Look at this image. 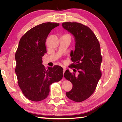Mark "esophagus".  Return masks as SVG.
Segmentation results:
<instances>
[{
	"mask_svg": "<svg viewBox=\"0 0 122 122\" xmlns=\"http://www.w3.org/2000/svg\"><path fill=\"white\" fill-rule=\"evenodd\" d=\"M66 68H64V67H63V72H64V73H65V72L66 71Z\"/></svg>",
	"mask_w": 122,
	"mask_h": 122,
	"instance_id": "34e87169",
	"label": "esophagus"
}]
</instances>
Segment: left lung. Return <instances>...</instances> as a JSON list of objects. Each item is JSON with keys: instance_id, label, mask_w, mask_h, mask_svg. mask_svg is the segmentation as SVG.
<instances>
[{"instance_id": "left-lung-1", "label": "left lung", "mask_w": 122, "mask_h": 122, "mask_svg": "<svg viewBox=\"0 0 122 122\" xmlns=\"http://www.w3.org/2000/svg\"><path fill=\"white\" fill-rule=\"evenodd\" d=\"M62 26L74 36L75 42V50L70 54L73 63L70 67L77 71L74 69L75 73H71L67 70L64 73L65 78L73 84L72 89L66 96L80 102L93 94L101 77L100 46L94 32L86 26L67 22L62 23Z\"/></svg>"}]
</instances>
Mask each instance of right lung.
<instances>
[{
  "label": "right lung",
  "instance_id": "add662e5",
  "mask_svg": "<svg viewBox=\"0 0 122 122\" xmlns=\"http://www.w3.org/2000/svg\"><path fill=\"white\" fill-rule=\"evenodd\" d=\"M57 23H43L36 26L22 36L15 54V72L18 85L23 94L32 101H40L49 95L50 85L60 81L63 69L60 66L43 65L42 57L47 53L45 43Z\"/></svg>",
  "mask_w": 122,
  "mask_h": 122
}]
</instances>
